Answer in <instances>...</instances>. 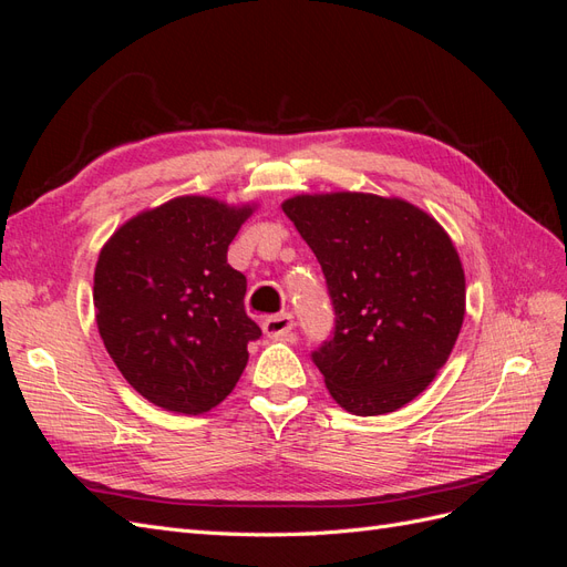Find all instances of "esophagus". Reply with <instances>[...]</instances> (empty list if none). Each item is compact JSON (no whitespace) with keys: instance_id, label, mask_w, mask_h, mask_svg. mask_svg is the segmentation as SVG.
Segmentation results:
<instances>
[{"instance_id":"1","label":"esophagus","mask_w":567,"mask_h":567,"mask_svg":"<svg viewBox=\"0 0 567 567\" xmlns=\"http://www.w3.org/2000/svg\"><path fill=\"white\" fill-rule=\"evenodd\" d=\"M293 326H296L293 317H290L288 312H284V315H274V317L265 319L262 331L271 340H279V338L286 340V338H290V331H293Z\"/></svg>"}]
</instances>
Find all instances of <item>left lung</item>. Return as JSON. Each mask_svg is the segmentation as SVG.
Listing matches in <instances>:
<instances>
[{"label": "left lung", "mask_w": 567, "mask_h": 567, "mask_svg": "<svg viewBox=\"0 0 567 567\" xmlns=\"http://www.w3.org/2000/svg\"><path fill=\"white\" fill-rule=\"evenodd\" d=\"M317 255L336 310L312 354L357 416L398 411L447 364L466 315V274L440 221L394 196L300 194L281 203Z\"/></svg>", "instance_id": "8db88e82"}]
</instances>
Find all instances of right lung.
Wrapping results in <instances>:
<instances>
[{
    "label": "right lung",
    "instance_id": "add662e5",
    "mask_svg": "<svg viewBox=\"0 0 567 567\" xmlns=\"http://www.w3.org/2000/svg\"><path fill=\"white\" fill-rule=\"evenodd\" d=\"M257 203L177 196L136 213L99 252L94 310L104 346L144 400L198 416L236 388L248 342L246 277L227 250Z\"/></svg>",
    "mask_w": 567,
    "mask_h": 567
}]
</instances>
